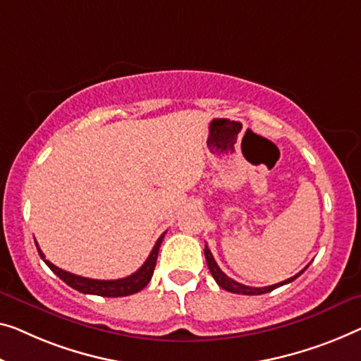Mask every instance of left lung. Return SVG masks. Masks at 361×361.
<instances>
[{"mask_svg": "<svg viewBox=\"0 0 361 361\" xmlns=\"http://www.w3.org/2000/svg\"><path fill=\"white\" fill-rule=\"evenodd\" d=\"M204 256H206L209 271H211L212 277L215 279V282L219 283V287H222L224 290H227V292L240 293V295H262V293H269V292H272L274 288L282 287V285H285V283L293 282L295 279L300 277L301 274H303V272L306 271V269H308V266H306V267L303 269V271H300V272L297 274V276L290 277V279H287V281L279 282V283H276V285H269V287H248V285H243V283H240V282H235L233 279H230L228 276H225V274L222 272V269H220V267L217 266V262H215L211 250L207 248V245L204 246Z\"/></svg>", "mask_w": 361, "mask_h": 361, "instance_id": "1", "label": "left lung"}]
</instances>
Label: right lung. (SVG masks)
Instances as JSON below:
<instances>
[{
  "instance_id": "right-lung-1",
  "label": "right lung",
  "mask_w": 361,
  "mask_h": 361,
  "mask_svg": "<svg viewBox=\"0 0 361 361\" xmlns=\"http://www.w3.org/2000/svg\"><path fill=\"white\" fill-rule=\"evenodd\" d=\"M164 235H160V238L157 240V243L154 245L152 251H150L149 257L146 262L137 269L136 272L131 274V276L118 279V281H97V279H87V277H80L76 276V274H71L68 271H63V269L56 267L55 264H51L50 261L45 259V255H43L42 250L39 248V245L35 246L39 250V255L45 264L51 269L53 272L56 274L58 277L61 279L64 283H68L69 287H73L74 290H78L80 293H89V295H99V297H128V295L137 293L146 287V285L150 282L152 279L154 269H155V262H157V255H159V248L164 241Z\"/></svg>"
}]
</instances>
